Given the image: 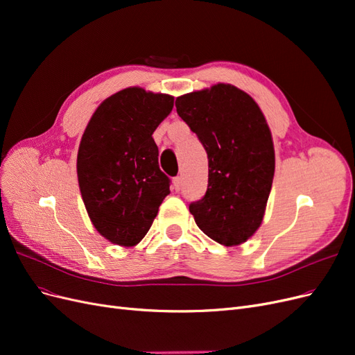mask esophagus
I'll list each match as a JSON object with an SVG mask.
<instances>
[{"label":"esophagus","mask_w":355,"mask_h":355,"mask_svg":"<svg viewBox=\"0 0 355 355\" xmlns=\"http://www.w3.org/2000/svg\"><path fill=\"white\" fill-rule=\"evenodd\" d=\"M182 180H184V179H182V176H178V178L173 179V188L176 191H179L182 188Z\"/></svg>","instance_id":"1"}]
</instances>
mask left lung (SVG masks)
<instances>
[{
    "mask_svg": "<svg viewBox=\"0 0 355 355\" xmlns=\"http://www.w3.org/2000/svg\"><path fill=\"white\" fill-rule=\"evenodd\" d=\"M176 111L209 158L206 196L191 202L189 211L211 240L240 245L261 227L275 170L272 136L259 105L219 83L179 96Z\"/></svg>",
    "mask_w": 355,
    "mask_h": 355,
    "instance_id": "obj_1",
    "label": "left lung"
}]
</instances>
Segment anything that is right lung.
<instances>
[{
    "instance_id": "right-lung-1",
    "label": "right lung",
    "mask_w": 355,
    "mask_h": 355,
    "mask_svg": "<svg viewBox=\"0 0 355 355\" xmlns=\"http://www.w3.org/2000/svg\"><path fill=\"white\" fill-rule=\"evenodd\" d=\"M175 98L128 87L105 99L83 133L77 176L89 218L102 237L132 247L141 241L170 194L153 133Z\"/></svg>"
}]
</instances>
